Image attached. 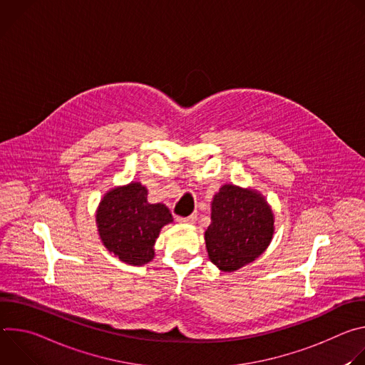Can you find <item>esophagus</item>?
I'll list each match as a JSON object with an SVG mask.
<instances>
[{"label": "esophagus", "mask_w": 365, "mask_h": 365, "mask_svg": "<svg viewBox=\"0 0 365 365\" xmlns=\"http://www.w3.org/2000/svg\"><path fill=\"white\" fill-rule=\"evenodd\" d=\"M176 221L180 222V224H195L196 215H190V217H178Z\"/></svg>", "instance_id": "1"}]
</instances>
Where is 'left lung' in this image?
<instances>
[{"instance_id": "left-lung-1", "label": "left lung", "mask_w": 365, "mask_h": 365, "mask_svg": "<svg viewBox=\"0 0 365 365\" xmlns=\"http://www.w3.org/2000/svg\"><path fill=\"white\" fill-rule=\"evenodd\" d=\"M211 220L205 242L211 262L222 272L238 270L262 255L274 232L264 197L234 185H224L214 196Z\"/></svg>"}]
</instances>
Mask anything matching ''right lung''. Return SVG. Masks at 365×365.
<instances>
[{
  "instance_id": "obj_1",
  "label": "right lung",
  "mask_w": 365,
  "mask_h": 365,
  "mask_svg": "<svg viewBox=\"0 0 365 365\" xmlns=\"http://www.w3.org/2000/svg\"><path fill=\"white\" fill-rule=\"evenodd\" d=\"M172 221V214L165 205L147 202V189L141 183L110 190L96 211L103 245L121 262L133 266L151 262L155 238Z\"/></svg>"
}]
</instances>
